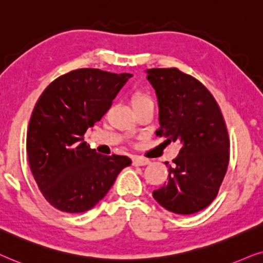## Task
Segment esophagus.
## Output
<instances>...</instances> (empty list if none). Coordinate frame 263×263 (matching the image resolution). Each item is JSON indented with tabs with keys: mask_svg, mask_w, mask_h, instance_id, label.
<instances>
[{
	"mask_svg": "<svg viewBox=\"0 0 263 263\" xmlns=\"http://www.w3.org/2000/svg\"><path fill=\"white\" fill-rule=\"evenodd\" d=\"M150 161L148 159H144V157H141V156H134L132 157V163L135 164V166H145V164H148Z\"/></svg>",
	"mask_w": 263,
	"mask_h": 263,
	"instance_id": "1",
	"label": "esophagus"
}]
</instances>
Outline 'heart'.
Wrapping results in <instances>:
<instances>
[{"label": "heart", "mask_w": 263, "mask_h": 263, "mask_svg": "<svg viewBox=\"0 0 263 263\" xmlns=\"http://www.w3.org/2000/svg\"><path fill=\"white\" fill-rule=\"evenodd\" d=\"M145 104H154L153 100L146 95V93L142 92V91H137L134 95L131 96V106L132 108H137L141 106H145Z\"/></svg>", "instance_id": "1"}]
</instances>
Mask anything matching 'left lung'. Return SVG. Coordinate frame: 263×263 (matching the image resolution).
Listing matches in <instances>:
<instances>
[{"mask_svg": "<svg viewBox=\"0 0 263 263\" xmlns=\"http://www.w3.org/2000/svg\"><path fill=\"white\" fill-rule=\"evenodd\" d=\"M146 74L159 102L156 135L183 145L168 166L167 183L153 197L167 211L194 214L211 204L226 174L230 141L225 120L212 93L194 77L178 68H152Z\"/></svg>", "mask_w": 263, "mask_h": 263, "instance_id": "1", "label": "left lung"}]
</instances>
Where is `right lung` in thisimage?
I'll return each mask as SVG.
<instances>
[{"label":"right lung","mask_w":263,"mask_h":263,"mask_svg":"<svg viewBox=\"0 0 263 263\" xmlns=\"http://www.w3.org/2000/svg\"><path fill=\"white\" fill-rule=\"evenodd\" d=\"M131 77L76 69L56 78L38 99L26 150L34 180L54 208L72 214L90 211L131 164L127 156L101 155L84 142L86 129L101 120Z\"/></svg>","instance_id":"right-lung-1"}]
</instances>
